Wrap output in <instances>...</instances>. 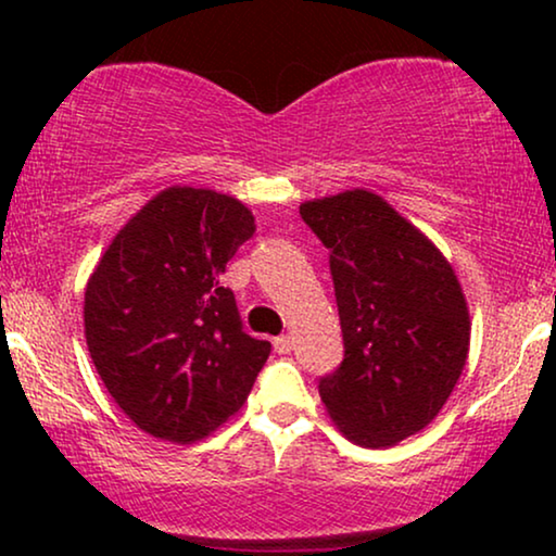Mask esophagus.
Instances as JSON below:
<instances>
[{"label": "esophagus", "instance_id": "obj_1", "mask_svg": "<svg viewBox=\"0 0 556 556\" xmlns=\"http://www.w3.org/2000/svg\"><path fill=\"white\" fill-rule=\"evenodd\" d=\"M273 349H276L278 354H288L293 349V339L288 337V333H283V337H278V339H273Z\"/></svg>", "mask_w": 556, "mask_h": 556}]
</instances>
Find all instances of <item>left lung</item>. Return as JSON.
Instances as JSON below:
<instances>
[{
	"label": "left lung",
	"mask_w": 556,
	"mask_h": 556,
	"mask_svg": "<svg viewBox=\"0 0 556 556\" xmlns=\"http://www.w3.org/2000/svg\"><path fill=\"white\" fill-rule=\"evenodd\" d=\"M329 248L344 362L318 379L337 428L390 447L435 420L468 359L466 295L443 253L379 194L352 189L303 202Z\"/></svg>",
	"instance_id": "left-lung-1"
}]
</instances>
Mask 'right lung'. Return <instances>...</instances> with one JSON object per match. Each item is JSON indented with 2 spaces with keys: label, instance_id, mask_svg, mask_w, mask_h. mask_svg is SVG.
Here are the masks:
<instances>
[{
  "label": "right lung",
  "instance_id": "add662e5",
  "mask_svg": "<svg viewBox=\"0 0 556 556\" xmlns=\"http://www.w3.org/2000/svg\"><path fill=\"white\" fill-rule=\"evenodd\" d=\"M255 217L235 197L169 187L136 212L86 288L90 359L116 405L172 443H194L238 413L270 354L217 276Z\"/></svg>",
  "mask_w": 556,
  "mask_h": 556
}]
</instances>
